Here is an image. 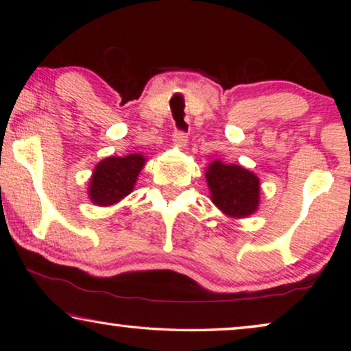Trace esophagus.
<instances>
[{"label": "esophagus", "instance_id": "1", "mask_svg": "<svg viewBox=\"0 0 351 351\" xmlns=\"http://www.w3.org/2000/svg\"><path fill=\"white\" fill-rule=\"evenodd\" d=\"M173 141H175V144H176V147H178V148H186L189 138H187V134H186V133L178 132V130H175V133H173Z\"/></svg>", "mask_w": 351, "mask_h": 351}]
</instances>
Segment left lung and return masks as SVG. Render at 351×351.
I'll list each match as a JSON object with an SVG mask.
<instances>
[{"instance_id":"left-lung-1","label":"left lung","mask_w":351,"mask_h":351,"mask_svg":"<svg viewBox=\"0 0 351 351\" xmlns=\"http://www.w3.org/2000/svg\"><path fill=\"white\" fill-rule=\"evenodd\" d=\"M206 182L212 203L226 217L247 218L258 210L260 180L251 170L215 159L207 165Z\"/></svg>"}]
</instances>
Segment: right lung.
Wrapping results in <instances>:
<instances>
[{
	"instance_id": "right-lung-1",
	"label": "right lung",
	"mask_w": 351,
	"mask_h": 351,
	"mask_svg": "<svg viewBox=\"0 0 351 351\" xmlns=\"http://www.w3.org/2000/svg\"><path fill=\"white\" fill-rule=\"evenodd\" d=\"M145 162L147 158L141 153L102 159L93 170L88 198L94 206H114L133 192Z\"/></svg>"
}]
</instances>
